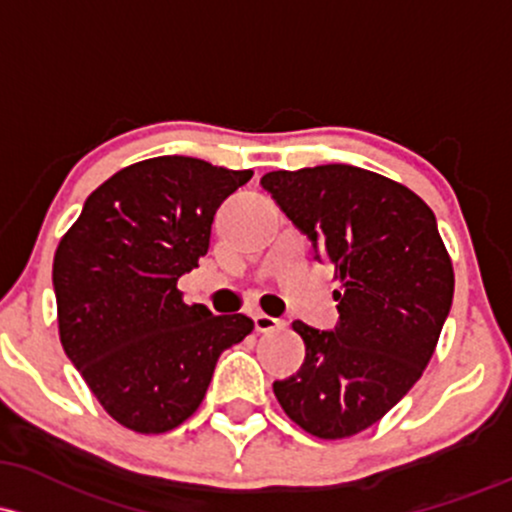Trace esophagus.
<instances>
[{"label": "esophagus", "mask_w": 512, "mask_h": 512, "mask_svg": "<svg viewBox=\"0 0 512 512\" xmlns=\"http://www.w3.org/2000/svg\"><path fill=\"white\" fill-rule=\"evenodd\" d=\"M284 320L267 316V313H257L255 316V328L257 333H274V330H284Z\"/></svg>", "instance_id": "obj_1"}]
</instances>
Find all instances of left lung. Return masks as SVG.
Returning <instances> with one entry per match:
<instances>
[{
    "mask_svg": "<svg viewBox=\"0 0 512 512\" xmlns=\"http://www.w3.org/2000/svg\"><path fill=\"white\" fill-rule=\"evenodd\" d=\"M260 184L340 279L335 330L291 323L306 359L274 381V396L308 435L352 437L413 389L452 308L435 213L403 184L352 165L267 172Z\"/></svg>",
    "mask_w": 512,
    "mask_h": 512,
    "instance_id": "8db88e82",
    "label": "left lung"
}]
</instances>
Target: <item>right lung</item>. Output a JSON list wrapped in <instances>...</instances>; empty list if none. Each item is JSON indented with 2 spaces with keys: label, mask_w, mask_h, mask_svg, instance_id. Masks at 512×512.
Segmentation results:
<instances>
[{
  "label": "right lung",
  "mask_w": 512,
  "mask_h": 512,
  "mask_svg": "<svg viewBox=\"0 0 512 512\" xmlns=\"http://www.w3.org/2000/svg\"><path fill=\"white\" fill-rule=\"evenodd\" d=\"M250 177L196 157H150L94 189L60 240V342L123 428L160 435L182 425L204 401L221 352L255 328L243 313L189 306L177 289L209 250L216 209Z\"/></svg>",
  "instance_id": "1"
}]
</instances>
